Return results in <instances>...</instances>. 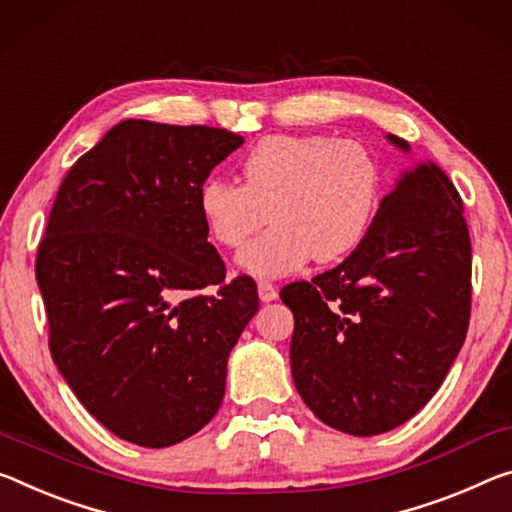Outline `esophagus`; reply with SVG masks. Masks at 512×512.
Segmentation results:
<instances>
[{"label":"esophagus","instance_id":"esophagus-1","mask_svg":"<svg viewBox=\"0 0 512 512\" xmlns=\"http://www.w3.org/2000/svg\"><path fill=\"white\" fill-rule=\"evenodd\" d=\"M257 294H259V300H262V303H271V300L278 298V289H275L271 282L259 280L257 282Z\"/></svg>","mask_w":512,"mask_h":512}]
</instances>
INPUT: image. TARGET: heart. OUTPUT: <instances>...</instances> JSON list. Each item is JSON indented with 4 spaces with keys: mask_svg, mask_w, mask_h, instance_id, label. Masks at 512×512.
Segmentation results:
<instances>
[{
    "mask_svg": "<svg viewBox=\"0 0 512 512\" xmlns=\"http://www.w3.org/2000/svg\"><path fill=\"white\" fill-rule=\"evenodd\" d=\"M243 186L209 177L198 212L212 241L239 248L273 225L237 257L257 278H280L310 262L351 255L367 237L383 196V170L360 141L278 134L259 141L241 161Z\"/></svg>",
    "mask_w": 512,
    "mask_h": 512,
    "instance_id": "obj_1",
    "label": "heart"
}]
</instances>
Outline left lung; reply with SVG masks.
<instances>
[{
	"mask_svg": "<svg viewBox=\"0 0 512 512\" xmlns=\"http://www.w3.org/2000/svg\"><path fill=\"white\" fill-rule=\"evenodd\" d=\"M408 170L342 264L280 291L294 312L291 376L323 424L392 431L433 399L469 326L472 243L456 186L410 145Z\"/></svg>",
	"mask_w": 512,
	"mask_h": 512,
	"instance_id": "8db88e82",
	"label": "left lung"
}]
</instances>
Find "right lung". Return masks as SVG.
<instances>
[{
	"label": "right lung",
	"mask_w": 512,
	"mask_h": 512,
	"mask_svg": "<svg viewBox=\"0 0 512 512\" xmlns=\"http://www.w3.org/2000/svg\"><path fill=\"white\" fill-rule=\"evenodd\" d=\"M243 136L123 120L68 170L38 246L50 351L81 405L150 449L221 408L227 358L253 319L250 278L225 282L198 189ZM219 287L202 297L205 286Z\"/></svg>",
	"instance_id": "add662e5"
}]
</instances>
